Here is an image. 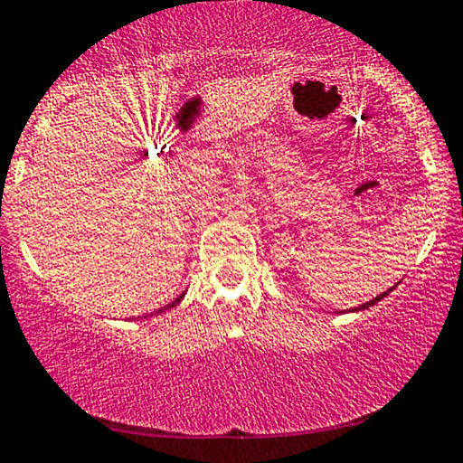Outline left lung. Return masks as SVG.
I'll return each mask as SVG.
<instances>
[{
    "label": "left lung",
    "mask_w": 463,
    "mask_h": 463,
    "mask_svg": "<svg viewBox=\"0 0 463 463\" xmlns=\"http://www.w3.org/2000/svg\"><path fill=\"white\" fill-rule=\"evenodd\" d=\"M392 289H394V288H390L388 291H383V294H380V296H377V298H373V299H369V302H364L363 306H359V308H353V310H363V308H369V306H373L375 302H380V299H382V298H386V296H388V294H390V291H392Z\"/></svg>",
    "instance_id": "8db88e82"
}]
</instances>
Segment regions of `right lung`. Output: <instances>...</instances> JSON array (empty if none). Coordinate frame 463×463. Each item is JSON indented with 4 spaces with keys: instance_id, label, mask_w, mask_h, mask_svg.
Segmentation results:
<instances>
[{
    "instance_id": "add662e5",
    "label": "right lung",
    "mask_w": 463,
    "mask_h": 463,
    "mask_svg": "<svg viewBox=\"0 0 463 463\" xmlns=\"http://www.w3.org/2000/svg\"><path fill=\"white\" fill-rule=\"evenodd\" d=\"M180 299H182V296H180V298H175V299H174V302H169L167 306H164V308H159L157 312H164V310H167V308H174V306H175V304H178V302H180Z\"/></svg>"
}]
</instances>
